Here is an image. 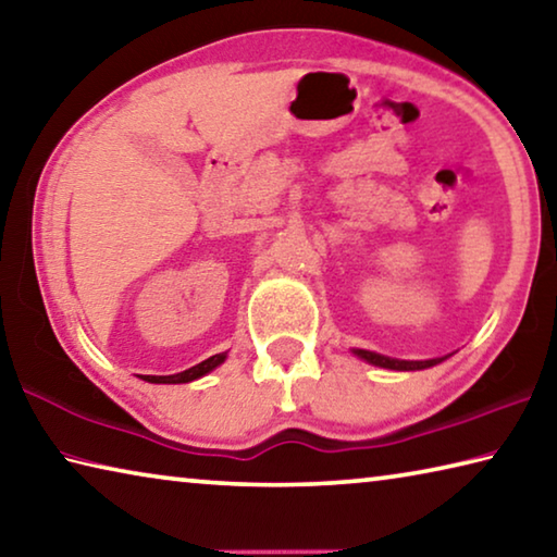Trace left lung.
Masks as SVG:
<instances>
[{"instance_id": "left-lung-1", "label": "left lung", "mask_w": 557, "mask_h": 557, "mask_svg": "<svg viewBox=\"0 0 557 557\" xmlns=\"http://www.w3.org/2000/svg\"><path fill=\"white\" fill-rule=\"evenodd\" d=\"M354 354L361 356L363 361H369L373 366H381V369H391V371H422V369H430V366H437V363L445 361V358H430V361H400V358L363 351V348H356Z\"/></svg>"}]
</instances>
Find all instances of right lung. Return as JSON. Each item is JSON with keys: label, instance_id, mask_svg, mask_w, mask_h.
I'll list each match as a JSON object with an SVG mask.
<instances>
[{"label": "right lung", "instance_id": "add662e5", "mask_svg": "<svg viewBox=\"0 0 557 557\" xmlns=\"http://www.w3.org/2000/svg\"><path fill=\"white\" fill-rule=\"evenodd\" d=\"M223 361H225V354H215L211 358H206V361L191 366V369H188V371L174 373V375H145V381H149V383H188V381L201 379V375L213 371L215 366H221Z\"/></svg>", "mask_w": 557, "mask_h": 557}]
</instances>
